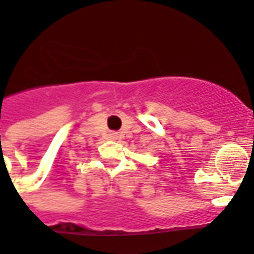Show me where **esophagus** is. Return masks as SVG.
Listing matches in <instances>:
<instances>
[{"instance_id":"esophagus-1","label":"esophagus","mask_w":254,"mask_h":254,"mask_svg":"<svg viewBox=\"0 0 254 254\" xmlns=\"http://www.w3.org/2000/svg\"><path fill=\"white\" fill-rule=\"evenodd\" d=\"M109 138H111V139H116L117 133H111V134H109Z\"/></svg>"}]
</instances>
